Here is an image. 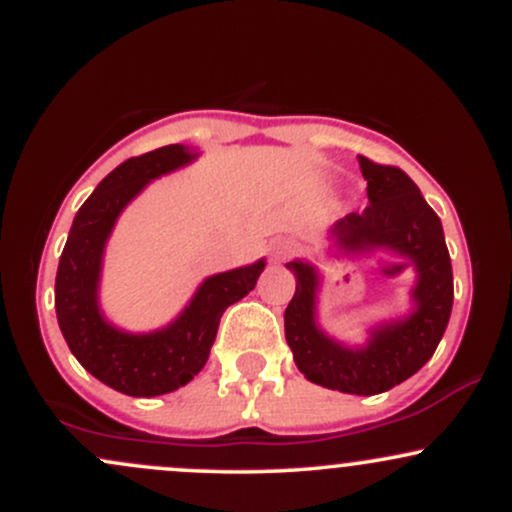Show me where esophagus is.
<instances>
[{"instance_id": "obj_1", "label": "esophagus", "mask_w": 512, "mask_h": 512, "mask_svg": "<svg viewBox=\"0 0 512 512\" xmlns=\"http://www.w3.org/2000/svg\"><path fill=\"white\" fill-rule=\"evenodd\" d=\"M293 252H296V245H293L291 240H281V243L274 245L272 257L274 260H286V257H291Z\"/></svg>"}]
</instances>
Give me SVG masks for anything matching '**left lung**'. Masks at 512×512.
<instances>
[{"instance_id": "8db88e82", "label": "left lung", "mask_w": 512, "mask_h": 512, "mask_svg": "<svg viewBox=\"0 0 512 512\" xmlns=\"http://www.w3.org/2000/svg\"><path fill=\"white\" fill-rule=\"evenodd\" d=\"M368 180V207L351 211L332 228V238L346 255L390 250L409 257L419 281L411 291L414 313L380 325L366 346L349 349L315 325L317 272L308 262H289L296 293L284 313L286 342L293 361L310 383L349 392L380 395L404 383L438 349L452 310V264L438 214L397 166H380L358 156Z\"/></svg>"}]
</instances>
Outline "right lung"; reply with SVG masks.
I'll list each match as a JSON object with an SVG mask.
<instances>
[{
	"label": "right lung",
	"instance_id": "obj_1",
	"mask_svg": "<svg viewBox=\"0 0 512 512\" xmlns=\"http://www.w3.org/2000/svg\"><path fill=\"white\" fill-rule=\"evenodd\" d=\"M187 146L170 144L127 158L98 182L76 211L55 279V310L76 361L93 378L129 397H156L187 385L207 363L223 310L255 289L264 260L214 274L199 286L175 322L158 332L129 334L98 308L105 240L120 211L154 178L195 161Z\"/></svg>",
	"mask_w": 512,
	"mask_h": 512
}]
</instances>
